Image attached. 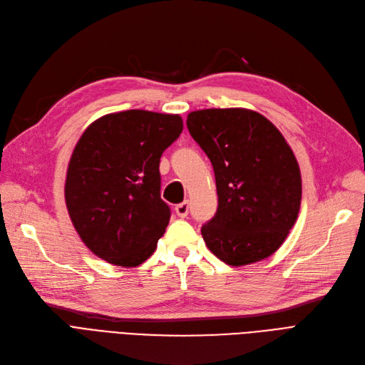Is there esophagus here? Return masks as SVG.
<instances>
[{
	"mask_svg": "<svg viewBox=\"0 0 365 365\" xmlns=\"http://www.w3.org/2000/svg\"><path fill=\"white\" fill-rule=\"evenodd\" d=\"M174 210L179 218H186L187 213H190V203H187V201H183V203L175 206Z\"/></svg>",
	"mask_w": 365,
	"mask_h": 365,
	"instance_id": "esophagus-1",
	"label": "esophagus"
}]
</instances>
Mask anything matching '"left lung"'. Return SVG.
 Instances as JSON below:
<instances>
[{
    "mask_svg": "<svg viewBox=\"0 0 365 365\" xmlns=\"http://www.w3.org/2000/svg\"><path fill=\"white\" fill-rule=\"evenodd\" d=\"M186 126L217 182V213L201 227L207 248L232 266L269 257L301 207V170L290 145L266 117L245 108L194 111Z\"/></svg>",
    "mask_w": 365,
    "mask_h": 365,
    "instance_id": "obj_1",
    "label": "left lung"
}]
</instances>
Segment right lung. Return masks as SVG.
<instances>
[{
  "label": "right lung",
  "mask_w": 365,
  "mask_h": 365,
  "mask_svg": "<svg viewBox=\"0 0 365 365\" xmlns=\"http://www.w3.org/2000/svg\"><path fill=\"white\" fill-rule=\"evenodd\" d=\"M183 130L182 117L129 110L98 118L67 167L64 198L86 247L115 266L155 252L171 210L160 198L159 160Z\"/></svg>",
  "instance_id": "right-lung-1"
}]
</instances>
